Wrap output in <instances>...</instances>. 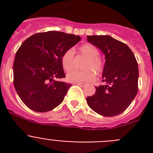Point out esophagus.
I'll list each match as a JSON object with an SVG mask.
<instances>
[{
	"label": "esophagus",
	"instance_id": "1",
	"mask_svg": "<svg viewBox=\"0 0 153 153\" xmlns=\"http://www.w3.org/2000/svg\"><path fill=\"white\" fill-rule=\"evenodd\" d=\"M76 84H77L78 86H83V87H84L85 86H86V84L83 83H76Z\"/></svg>",
	"mask_w": 153,
	"mask_h": 153
}]
</instances>
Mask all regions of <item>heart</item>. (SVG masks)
Here are the masks:
<instances>
[{"instance_id":"1","label":"heart","mask_w":153,"mask_h":153,"mask_svg":"<svg viewBox=\"0 0 153 153\" xmlns=\"http://www.w3.org/2000/svg\"><path fill=\"white\" fill-rule=\"evenodd\" d=\"M79 51L81 55L86 58L83 65V71L73 70L68 73L67 79L73 83H90L96 78V75H101L104 70V62L100 57V51L91 44H85L80 46ZM74 52L69 49L63 53L61 56V64L63 68L67 71L72 70L74 67Z\"/></svg>"}]
</instances>
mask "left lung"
I'll return each instance as SVG.
<instances>
[{"instance_id":"left-lung-1","label":"left lung","mask_w":153,"mask_h":153,"mask_svg":"<svg viewBox=\"0 0 153 153\" xmlns=\"http://www.w3.org/2000/svg\"><path fill=\"white\" fill-rule=\"evenodd\" d=\"M90 44L105 54L102 72L104 85L86 98L89 106L103 117H115L124 112L138 92L139 69L132 51L123 42L107 35L87 36Z\"/></svg>"}]
</instances>
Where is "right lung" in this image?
Listing matches in <instances>:
<instances>
[{
  "label": "right lung",
  "instance_id": "right-lung-1",
  "mask_svg": "<svg viewBox=\"0 0 153 153\" xmlns=\"http://www.w3.org/2000/svg\"><path fill=\"white\" fill-rule=\"evenodd\" d=\"M80 39L74 34L48 31L35 33L23 42L13 62V85L28 108L44 113L63 102L72 85L60 80L66 77L61 56Z\"/></svg>",
  "mask_w": 153,
  "mask_h": 153
}]
</instances>
